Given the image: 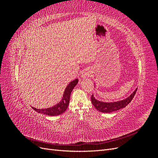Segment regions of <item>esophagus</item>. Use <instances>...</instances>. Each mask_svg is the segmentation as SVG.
<instances>
[{
	"mask_svg": "<svg viewBox=\"0 0 158 158\" xmlns=\"http://www.w3.org/2000/svg\"><path fill=\"white\" fill-rule=\"evenodd\" d=\"M89 76V73H88V72H87V73H85L84 74H82V77L85 78V77H86V76Z\"/></svg>",
	"mask_w": 158,
	"mask_h": 158,
	"instance_id": "obj_1",
	"label": "esophagus"
}]
</instances>
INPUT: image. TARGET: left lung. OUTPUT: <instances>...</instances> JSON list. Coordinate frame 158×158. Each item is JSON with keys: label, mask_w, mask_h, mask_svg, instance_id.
Returning a JSON list of instances; mask_svg holds the SVG:
<instances>
[{"label": "left lung", "mask_w": 158, "mask_h": 158, "mask_svg": "<svg viewBox=\"0 0 158 158\" xmlns=\"http://www.w3.org/2000/svg\"><path fill=\"white\" fill-rule=\"evenodd\" d=\"M136 91L137 89H136L135 90V92H134L128 98L121 100V101H118L116 102L108 103L98 101V100H97L94 97L93 94L92 95V97H91V101H92V103L93 104V106L95 107V108L98 110L99 111L102 113H112L113 111H116L117 110L125 107L127 105L132 101V99L136 94Z\"/></svg>", "instance_id": "8db88e82"}]
</instances>
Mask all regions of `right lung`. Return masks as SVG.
<instances>
[{
	"label": "right lung",
	"instance_id": "right-lung-1",
	"mask_svg": "<svg viewBox=\"0 0 158 158\" xmlns=\"http://www.w3.org/2000/svg\"><path fill=\"white\" fill-rule=\"evenodd\" d=\"M78 80L75 79L74 80L72 81V82L66 86L64 92L63 94V98L61 99V101L55 105L53 107H51L48 109H36L35 107H33V109L35 110V111L39 113H43L47 114L49 116H56L63 113L66 109H67L69 101H70V97L72 91L74 89V88L76 86V85L78 84Z\"/></svg>",
	"mask_w": 158,
	"mask_h": 158
}]
</instances>
